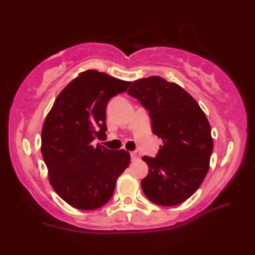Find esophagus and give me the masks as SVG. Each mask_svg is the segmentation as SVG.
I'll return each instance as SVG.
<instances>
[{
  "mask_svg": "<svg viewBox=\"0 0 255 255\" xmlns=\"http://www.w3.org/2000/svg\"><path fill=\"white\" fill-rule=\"evenodd\" d=\"M130 156H131V160H137L140 158V153L139 151H132L130 152Z\"/></svg>",
  "mask_w": 255,
  "mask_h": 255,
  "instance_id": "34e87169",
  "label": "esophagus"
}]
</instances>
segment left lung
Returning a JSON list of instances; mask_svg holds the SVG:
<instances>
[{"label":"left lung","instance_id":"8db88e82","mask_svg":"<svg viewBox=\"0 0 255 255\" xmlns=\"http://www.w3.org/2000/svg\"><path fill=\"white\" fill-rule=\"evenodd\" d=\"M128 94L149 111L152 131L162 140L156 158L142 156L149 166L144 195L161 206L185 202L209 169L214 141L207 117L185 90L156 75L136 80Z\"/></svg>","mask_w":255,"mask_h":255}]
</instances>
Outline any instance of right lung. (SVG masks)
I'll return each instance as SVG.
<instances>
[{"label": "right lung", "mask_w": 255, "mask_h": 255, "mask_svg": "<svg viewBox=\"0 0 255 255\" xmlns=\"http://www.w3.org/2000/svg\"><path fill=\"white\" fill-rule=\"evenodd\" d=\"M131 82L96 70L81 72L64 88L41 129V154L55 192L81 210L102 207L130 163L128 151L108 150L93 140L106 136L107 102Z\"/></svg>", "instance_id": "obj_1"}]
</instances>
